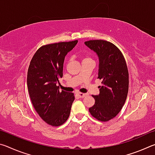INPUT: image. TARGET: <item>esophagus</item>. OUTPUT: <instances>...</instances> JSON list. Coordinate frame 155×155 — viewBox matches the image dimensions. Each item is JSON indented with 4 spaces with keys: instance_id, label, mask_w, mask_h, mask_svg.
<instances>
[{
    "instance_id": "esophagus-1",
    "label": "esophagus",
    "mask_w": 155,
    "mask_h": 155,
    "mask_svg": "<svg viewBox=\"0 0 155 155\" xmlns=\"http://www.w3.org/2000/svg\"><path fill=\"white\" fill-rule=\"evenodd\" d=\"M77 95L78 96V98H84V97L87 96V94H84V93H81V92H79V93H77Z\"/></svg>"
}]
</instances>
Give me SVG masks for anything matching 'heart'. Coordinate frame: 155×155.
<instances>
[{
	"instance_id": "b5f03b06",
	"label": "heart",
	"mask_w": 155,
	"mask_h": 155,
	"mask_svg": "<svg viewBox=\"0 0 155 155\" xmlns=\"http://www.w3.org/2000/svg\"><path fill=\"white\" fill-rule=\"evenodd\" d=\"M88 59H91L89 58V57H85V58H83V61H85V60H88Z\"/></svg>"
}]
</instances>
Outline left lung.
<instances>
[{
    "label": "left lung",
    "mask_w": 155,
    "mask_h": 155,
    "mask_svg": "<svg viewBox=\"0 0 155 155\" xmlns=\"http://www.w3.org/2000/svg\"><path fill=\"white\" fill-rule=\"evenodd\" d=\"M85 44L98 56V78L102 81L100 94L92 95L95 104L89 111L96 120L107 122L119 114L127 100L129 83L127 63L120 49L109 41L94 40Z\"/></svg>",
    "instance_id": "left-lung-1"
}]
</instances>
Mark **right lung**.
<instances>
[{
    "mask_svg": "<svg viewBox=\"0 0 155 155\" xmlns=\"http://www.w3.org/2000/svg\"><path fill=\"white\" fill-rule=\"evenodd\" d=\"M78 40L47 44L41 46L30 62L27 87L31 103L37 113L47 124L59 127L70 114L74 96L57 85L63 77L65 57Z\"/></svg>",
    "mask_w": 155,
    "mask_h": 155,
    "instance_id": "obj_1",
    "label": "right lung"
}]
</instances>
